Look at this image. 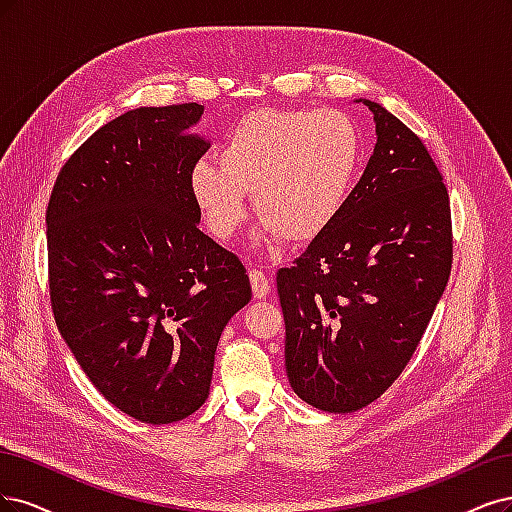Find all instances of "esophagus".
<instances>
[{
	"label": "esophagus",
	"instance_id": "34e87169",
	"mask_svg": "<svg viewBox=\"0 0 512 512\" xmlns=\"http://www.w3.org/2000/svg\"><path fill=\"white\" fill-rule=\"evenodd\" d=\"M251 278V287H253V295L257 300H263L270 293V278L266 272H261L259 268H253L249 272Z\"/></svg>",
	"mask_w": 512,
	"mask_h": 512
}]
</instances>
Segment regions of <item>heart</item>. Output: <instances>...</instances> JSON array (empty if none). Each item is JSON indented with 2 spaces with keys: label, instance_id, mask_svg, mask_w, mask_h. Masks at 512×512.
Listing matches in <instances>:
<instances>
[{
  "label": "heart",
  "instance_id": "obj_1",
  "mask_svg": "<svg viewBox=\"0 0 512 512\" xmlns=\"http://www.w3.org/2000/svg\"><path fill=\"white\" fill-rule=\"evenodd\" d=\"M364 155L357 123L342 110H253L227 131L219 163L197 161L191 195L208 232L227 242L246 219V193L272 246L317 240L349 202Z\"/></svg>",
  "mask_w": 512,
  "mask_h": 512
}]
</instances>
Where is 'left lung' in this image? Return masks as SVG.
<instances>
[{"mask_svg": "<svg viewBox=\"0 0 512 512\" xmlns=\"http://www.w3.org/2000/svg\"><path fill=\"white\" fill-rule=\"evenodd\" d=\"M376 146L336 223L280 268L285 366L293 391L355 412L402 374L453 263L447 185L421 138L364 100Z\"/></svg>", "mask_w": 512, "mask_h": 512, "instance_id": "8db88e82", "label": "left lung"}]
</instances>
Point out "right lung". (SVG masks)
<instances>
[{"mask_svg": "<svg viewBox=\"0 0 512 512\" xmlns=\"http://www.w3.org/2000/svg\"><path fill=\"white\" fill-rule=\"evenodd\" d=\"M204 106L136 108L65 161L46 208L48 289L63 340L104 398L142 423L189 417L223 327L251 302L242 261L197 223L189 174Z\"/></svg>", "mask_w": 512, "mask_h": 512, "instance_id": "1", "label": "right lung"}]
</instances>
